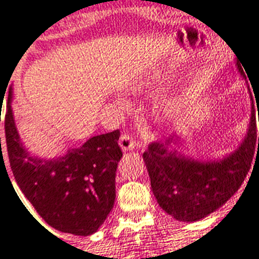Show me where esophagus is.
Listing matches in <instances>:
<instances>
[{
    "label": "esophagus",
    "instance_id": "1",
    "mask_svg": "<svg viewBox=\"0 0 259 259\" xmlns=\"http://www.w3.org/2000/svg\"><path fill=\"white\" fill-rule=\"evenodd\" d=\"M118 143H120V146H121L122 150H125V152L132 150V149L137 146L135 139H134L131 135H128V134H122L121 138H120V141H118Z\"/></svg>",
    "mask_w": 259,
    "mask_h": 259
}]
</instances>
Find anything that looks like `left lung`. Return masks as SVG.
Masks as SVG:
<instances>
[{
    "label": "left lung",
    "mask_w": 259,
    "mask_h": 259,
    "mask_svg": "<svg viewBox=\"0 0 259 259\" xmlns=\"http://www.w3.org/2000/svg\"><path fill=\"white\" fill-rule=\"evenodd\" d=\"M237 67L243 74L239 63ZM251 106L250 128L244 142L220 163L196 161L177 153L171 143L178 138L171 137L164 143L149 145L143 160L148 167L153 194L167 214L185 222L199 221L225 204L239 190L250 171L254 153L259 150L255 109L254 105ZM256 111L259 114V109Z\"/></svg>",
    "instance_id": "1"
}]
</instances>
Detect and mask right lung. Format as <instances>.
I'll return each instance as SVG.
<instances>
[{
  "mask_svg": "<svg viewBox=\"0 0 259 259\" xmlns=\"http://www.w3.org/2000/svg\"><path fill=\"white\" fill-rule=\"evenodd\" d=\"M118 139L120 131L116 130L92 137L62 157H31L19 141L9 91L5 110L9 165L22 193L56 230L92 235L110 214L116 199L117 164L122 157Z\"/></svg>",
  "mask_w": 259,
  "mask_h": 259,
  "instance_id": "right-lung-1",
  "label": "right lung"
}]
</instances>
